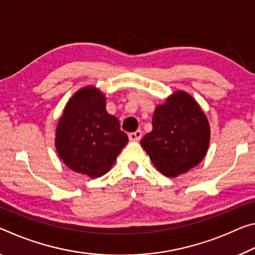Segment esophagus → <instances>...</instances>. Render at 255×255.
<instances>
[{"label": "esophagus", "mask_w": 255, "mask_h": 255, "mask_svg": "<svg viewBox=\"0 0 255 255\" xmlns=\"http://www.w3.org/2000/svg\"><path fill=\"white\" fill-rule=\"evenodd\" d=\"M142 131L140 130H137V131H134V132H130V134L128 135L129 137V140H131V142H137V140H139L140 138H142Z\"/></svg>", "instance_id": "esophagus-1"}]
</instances>
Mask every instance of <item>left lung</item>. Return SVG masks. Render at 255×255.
Wrapping results in <instances>:
<instances>
[{"mask_svg": "<svg viewBox=\"0 0 255 255\" xmlns=\"http://www.w3.org/2000/svg\"><path fill=\"white\" fill-rule=\"evenodd\" d=\"M152 126L140 144L162 175L176 178L204 159L210 125L200 104L188 93L173 92L163 104L156 106Z\"/></svg>", "mask_w": 255, "mask_h": 255, "instance_id": "1", "label": "left lung"}]
</instances>
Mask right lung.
I'll use <instances>...</instances> for the list:
<instances>
[{"instance_id": "add662e5", "label": "right lung", "mask_w": 255, "mask_h": 255, "mask_svg": "<svg viewBox=\"0 0 255 255\" xmlns=\"http://www.w3.org/2000/svg\"><path fill=\"white\" fill-rule=\"evenodd\" d=\"M106 95L92 85L68 101L55 130V148L72 171L98 178L110 170L128 143L119 120L107 111Z\"/></svg>"}]
</instances>
